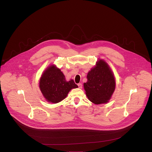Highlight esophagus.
<instances>
[{
	"mask_svg": "<svg viewBox=\"0 0 152 152\" xmlns=\"http://www.w3.org/2000/svg\"><path fill=\"white\" fill-rule=\"evenodd\" d=\"M77 85H78V86H79V88H82V83H78V84H77Z\"/></svg>",
	"mask_w": 152,
	"mask_h": 152,
	"instance_id": "esophagus-1",
	"label": "esophagus"
}]
</instances>
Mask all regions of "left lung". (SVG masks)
Returning <instances> with one entry per match:
<instances>
[{
    "instance_id": "left-lung-1",
    "label": "left lung",
    "mask_w": 152,
    "mask_h": 152,
    "mask_svg": "<svg viewBox=\"0 0 152 152\" xmlns=\"http://www.w3.org/2000/svg\"><path fill=\"white\" fill-rule=\"evenodd\" d=\"M86 78L83 87L89 100L96 104L109 102L115 88V77L109 65L99 59Z\"/></svg>"
}]
</instances>
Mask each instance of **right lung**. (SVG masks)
Segmentation results:
<instances>
[{"instance_id":"obj_1","label":"right lung","mask_w":152,"mask_h":152,"mask_svg":"<svg viewBox=\"0 0 152 152\" xmlns=\"http://www.w3.org/2000/svg\"><path fill=\"white\" fill-rule=\"evenodd\" d=\"M39 87L47 102L57 103L66 98L72 89L78 86L73 79L67 81L61 70L52 64L41 75Z\"/></svg>"}]
</instances>
